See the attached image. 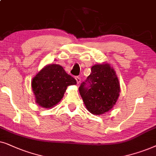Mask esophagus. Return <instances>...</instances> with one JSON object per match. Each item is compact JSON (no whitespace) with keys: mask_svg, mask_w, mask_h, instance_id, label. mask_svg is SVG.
Listing matches in <instances>:
<instances>
[{"mask_svg":"<svg viewBox=\"0 0 156 156\" xmlns=\"http://www.w3.org/2000/svg\"><path fill=\"white\" fill-rule=\"evenodd\" d=\"M76 81H77V83H80V80H81V78H80V76H76Z\"/></svg>","mask_w":156,"mask_h":156,"instance_id":"1","label":"esophagus"}]
</instances>
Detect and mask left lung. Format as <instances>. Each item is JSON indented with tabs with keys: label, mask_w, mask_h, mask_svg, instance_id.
<instances>
[{
	"label": "left lung",
	"mask_w": 156,
	"mask_h": 156,
	"mask_svg": "<svg viewBox=\"0 0 156 156\" xmlns=\"http://www.w3.org/2000/svg\"><path fill=\"white\" fill-rule=\"evenodd\" d=\"M120 91L115 71L108 63L95 64L79 87V93L88 111L93 115L109 111L117 102Z\"/></svg>",
	"instance_id": "8db88e82"
}]
</instances>
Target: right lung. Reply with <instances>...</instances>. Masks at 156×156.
I'll use <instances>...</instances> for the list:
<instances>
[{"label": "right lung", "mask_w": 156, "mask_h": 156, "mask_svg": "<svg viewBox=\"0 0 156 156\" xmlns=\"http://www.w3.org/2000/svg\"><path fill=\"white\" fill-rule=\"evenodd\" d=\"M77 83L61 66L49 64L41 69L31 82L36 102L44 108L53 107L63 98L67 87Z\"/></svg>", "instance_id": "right-lung-1"}]
</instances>
